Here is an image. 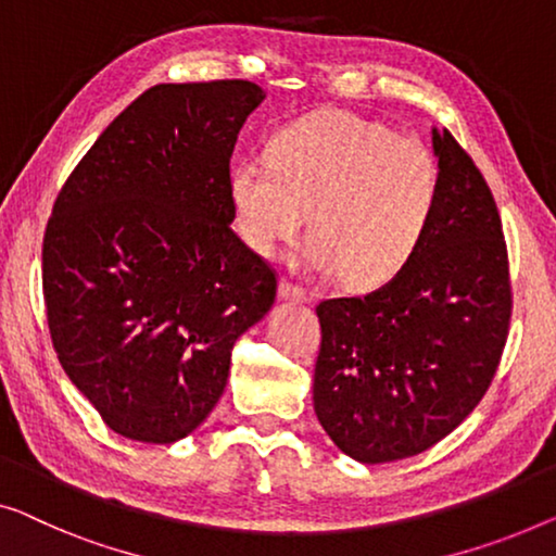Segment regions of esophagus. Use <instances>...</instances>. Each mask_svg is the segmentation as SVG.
<instances>
[{
    "label": "esophagus",
    "mask_w": 556,
    "mask_h": 556,
    "mask_svg": "<svg viewBox=\"0 0 556 556\" xmlns=\"http://www.w3.org/2000/svg\"><path fill=\"white\" fill-rule=\"evenodd\" d=\"M279 300H285V302H309V294L304 292L302 287H296V285H292V281H281L279 285Z\"/></svg>",
    "instance_id": "esophagus-1"
}]
</instances>
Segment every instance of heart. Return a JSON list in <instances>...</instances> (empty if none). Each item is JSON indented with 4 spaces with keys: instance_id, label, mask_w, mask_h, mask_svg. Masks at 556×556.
Segmentation results:
<instances>
[{
    "instance_id": "1",
    "label": "heart",
    "mask_w": 556,
    "mask_h": 556,
    "mask_svg": "<svg viewBox=\"0 0 556 556\" xmlns=\"http://www.w3.org/2000/svg\"><path fill=\"white\" fill-rule=\"evenodd\" d=\"M229 197L244 242L271 256L300 235L309 264L352 287L400 275L432 225L439 167L417 137L344 112H317L275 131L267 160H239Z\"/></svg>"
}]
</instances>
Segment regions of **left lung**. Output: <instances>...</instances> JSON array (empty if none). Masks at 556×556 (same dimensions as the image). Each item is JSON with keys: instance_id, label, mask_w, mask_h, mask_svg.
Here are the masks:
<instances>
[{"instance_id": "8db88e82", "label": "left lung", "mask_w": 556, "mask_h": 556, "mask_svg": "<svg viewBox=\"0 0 556 556\" xmlns=\"http://www.w3.org/2000/svg\"><path fill=\"white\" fill-rule=\"evenodd\" d=\"M439 202L384 287L317 306L314 412L362 464L407 459L454 432L500 367L511 317L507 244L482 172L432 129Z\"/></svg>"}]
</instances>
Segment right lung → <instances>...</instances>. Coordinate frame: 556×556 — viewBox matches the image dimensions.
<instances>
[{
	"label": "right lung",
	"mask_w": 556,
	"mask_h": 556,
	"mask_svg": "<svg viewBox=\"0 0 556 556\" xmlns=\"http://www.w3.org/2000/svg\"><path fill=\"white\" fill-rule=\"evenodd\" d=\"M262 87L156 85L81 156L41 247L62 369L114 432L172 444L210 417L277 277L235 231L229 156Z\"/></svg>",
	"instance_id": "obj_1"
}]
</instances>
